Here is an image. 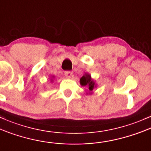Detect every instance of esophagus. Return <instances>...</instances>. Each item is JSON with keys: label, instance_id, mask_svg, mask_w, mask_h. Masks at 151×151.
Masks as SVG:
<instances>
[{"label": "esophagus", "instance_id": "1", "mask_svg": "<svg viewBox=\"0 0 151 151\" xmlns=\"http://www.w3.org/2000/svg\"><path fill=\"white\" fill-rule=\"evenodd\" d=\"M64 74H65V76L68 78H70L73 76V72H71V71H65Z\"/></svg>", "mask_w": 151, "mask_h": 151}]
</instances>
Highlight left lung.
Segmentation results:
<instances>
[{
  "label": "left lung",
  "instance_id": "8db88e82",
  "mask_svg": "<svg viewBox=\"0 0 151 151\" xmlns=\"http://www.w3.org/2000/svg\"><path fill=\"white\" fill-rule=\"evenodd\" d=\"M80 83L82 86L88 87L90 93H91L93 89L96 87V84L95 81L91 78V76L88 73H85L80 79Z\"/></svg>",
  "mask_w": 151,
  "mask_h": 151
}]
</instances>
